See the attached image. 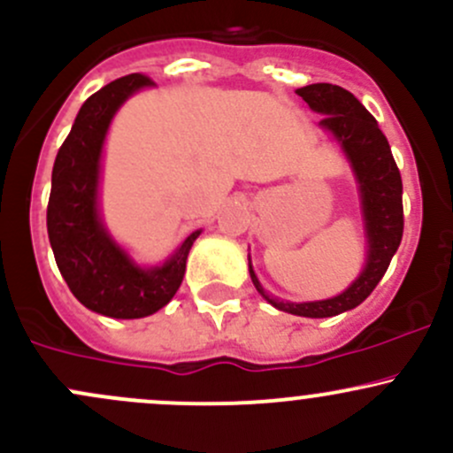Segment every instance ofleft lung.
I'll use <instances>...</instances> for the list:
<instances>
[{
  "instance_id": "1",
  "label": "left lung",
  "mask_w": 453,
  "mask_h": 453,
  "mask_svg": "<svg viewBox=\"0 0 453 453\" xmlns=\"http://www.w3.org/2000/svg\"><path fill=\"white\" fill-rule=\"evenodd\" d=\"M297 95L314 112L323 114L319 123L336 136L354 166L360 184V197H363L369 258H366V266L360 278L349 288L342 290L336 297L323 299V302H278V299L269 297L260 287L251 263L250 275L258 293L278 311L297 314V317L323 319L360 306L387 273L403 236L402 175H399L397 165L390 154L387 136L378 127V121L349 90L336 87V84L319 82L297 88Z\"/></svg>"
}]
</instances>
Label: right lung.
Segmentation results:
<instances>
[{"instance_id":"1","label":"right lung","mask_w":453,"mask_h":453,"mask_svg":"<svg viewBox=\"0 0 453 453\" xmlns=\"http://www.w3.org/2000/svg\"><path fill=\"white\" fill-rule=\"evenodd\" d=\"M142 73L119 78L80 108L51 171L47 234L66 287L88 311L112 319H141L166 306L187 271L199 232L163 266L141 269L104 230L97 214L99 156L111 119L134 90L151 87Z\"/></svg>"}]
</instances>
